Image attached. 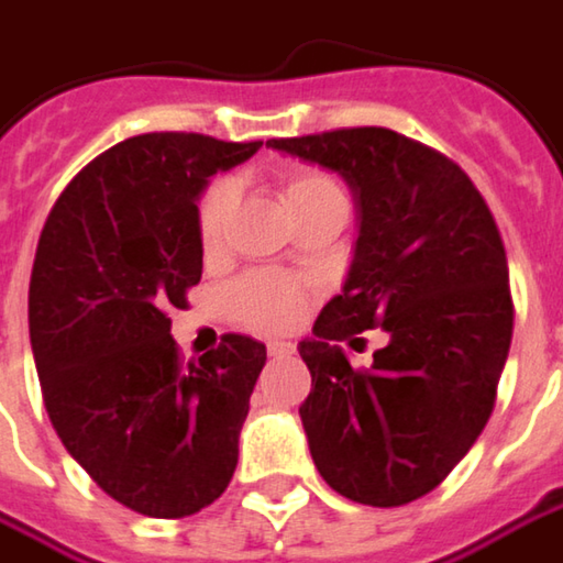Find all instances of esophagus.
Instances as JSON below:
<instances>
[{
	"label": "esophagus",
	"instance_id": "34e87169",
	"mask_svg": "<svg viewBox=\"0 0 563 563\" xmlns=\"http://www.w3.org/2000/svg\"><path fill=\"white\" fill-rule=\"evenodd\" d=\"M292 344H286V341H271V344H267V353H271V356H274V360H277V356H292Z\"/></svg>",
	"mask_w": 563,
	"mask_h": 563
}]
</instances>
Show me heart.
Masks as SVG:
<instances>
[{"label": "heart", "instance_id": "obj_1", "mask_svg": "<svg viewBox=\"0 0 563 563\" xmlns=\"http://www.w3.org/2000/svg\"><path fill=\"white\" fill-rule=\"evenodd\" d=\"M283 203L292 216L309 210L318 200L328 197H344L334 178H328L324 172L314 168H283L277 175ZM235 207V184L229 178L213 181L197 200V239L207 251L222 245L229 216ZM306 306V286L286 274H271V271H257L245 274L242 280H235L225 292V309L229 314L245 324L251 331H286L299 321Z\"/></svg>", "mask_w": 563, "mask_h": 563}]
</instances>
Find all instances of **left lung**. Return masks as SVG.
<instances>
[{"instance_id":"8db88e82","label":"left lung","mask_w":563,"mask_h":563,"mask_svg":"<svg viewBox=\"0 0 563 563\" xmlns=\"http://www.w3.org/2000/svg\"><path fill=\"white\" fill-rule=\"evenodd\" d=\"M267 146L338 172L360 207L347 283L299 344L312 373L299 417L314 468L356 504H411L475 446L497 401L512 338L500 229L452 158L395 130ZM369 327L389 344L369 371H353L336 341L355 346Z\"/></svg>"}]
</instances>
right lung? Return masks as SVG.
<instances>
[{"mask_svg": "<svg viewBox=\"0 0 563 563\" xmlns=\"http://www.w3.org/2000/svg\"><path fill=\"white\" fill-rule=\"evenodd\" d=\"M257 150L130 136L66 184L37 242L27 328L53 430L108 497L152 519L210 507L239 465L267 347L225 334L184 366L168 309L203 274L200 190Z\"/></svg>", "mask_w": 563, "mask_h": 563, "instance_id": "add662e5", "label": "right lung"}]
</instances>
